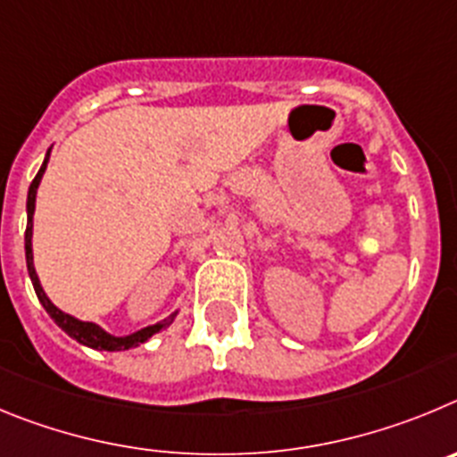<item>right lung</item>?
<instances>
[{
	"label": "right lung",
	"instance_id": "1",
	"mask_svg": "<svg viewBox=\"0 0 457 457\" xmlns=\"http://www.w3.org/2000/svg\"><path fill=\"white\" fill-rule=\"evenodd\" d=\"M49 152H52V147L47 150V157H45V162H43V166H40L38 175H36L34 182H31V187H29L27 232H24V254H27V270H29V278H31V285H34V289H36V295H38V300H40V305L45 307V312H47L52 319H54V323L61 328V330L65 332V335H70L72 339H77L79 344H84V346L96 348V351H127V348L141 346V344H145V341L150 339L152 335H157L159 330H163V328L170 326L172 320H175V316H178V312H172L168 319L159 320V323H154V326H147V328H143V330L131 332V335H127V337H116V335H109L106 330H102L97 323H90V320H79V319H75V316H70V314H65V312H61L59 307H56L54 303L47 298V294H45L43 287H40L38 273H36V269H34V248H31V237H34L36 193H38V184H40V179H43L45 168H47Z\"/></svg>",
	"mask_w": 457,
	"mask_h": 457
}]
</instances>
